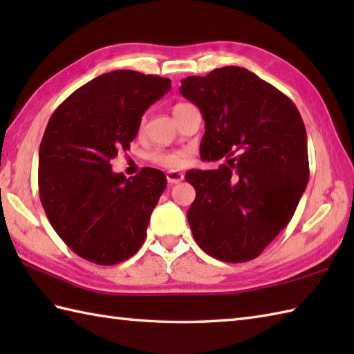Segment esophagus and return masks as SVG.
Here are the masks:
<instances>
[{
	"label": "esophagus",
	"instance_id": "34e87169",
	"mask_svg": "<svg viewBox=\"0 0 354 354\" xmlns=\"http://www.w3.org/2000/svg\"><path fill=\"white\" fill-rule=\"evenodd\" d=\"M165 178H167V183L170 185H173V184L181 183L184 179V175H183V173H179V171H167V173H165Z\"/></svg>",
	"mask_w": 354,
	"mask_h": 354
}]
</instances>
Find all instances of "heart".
I'll list each match as a JSON object with an SVG mask.
<instances>
[{
    "mask_svg": "<svg viewBox=\"0 0 354 354\" xmlns=\"http://www.w3.org/2000/svg\"><path fill=\"white\" fill-rule=\"evenodd\" d=\"M185 103H178L175 104L173 111H176L178 108L184 106ZM150 161L161 165L164 169H170V170H178L183 169L184 165L189 161V152L184 149H176V150H156L152 155H150Z\"/></svg>",
    "mask_w": 354,
    "mask_h": 354,
    "instance_id": "heart-1",
    "label": "heart"
}]
</instances>
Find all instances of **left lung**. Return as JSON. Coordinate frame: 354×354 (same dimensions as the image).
Masks as SVG:
<instances>
[{
  "instance_id": "left-lung-1",
  "label": "left lung",
  "mask_w": 354,
  "mask_h": 354,
  "mask_svg": "<svg viewBox=\"0 0 354 354\" xmlns=\"http://www.w3.org/2000/svg\"><path fill=\"white\" fill-rule=\"evenodd\" d=\"M181 84L205 120L201 158L227 160L185 173L196 190L187 212L193 237L217 260L250 261L289 223L309 181L303 118L289 97L240 66Z\"/></svg>"
}]
</instances>
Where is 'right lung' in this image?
I'll return each instance as SVG.
<instances>
[{"label": "right lung", "instance_id": "add662e5", "mask_svg": "<svg viewBox=\"0 0 354 354\" xmlns=\"http://www.w3.org/2000/svg\"><path fill=\"white\" fill-rule=\"evenodd\" d=\"M170 79L111 71L74 91L53 112L39 147L37 184L51 227L79 257L111 266L145 243L167 179L145 167L127 178L111 160L131 147L141 117L169 93Z\"/></svg>", "mask_w": 354, "mask_h": 354}]
</instances>
